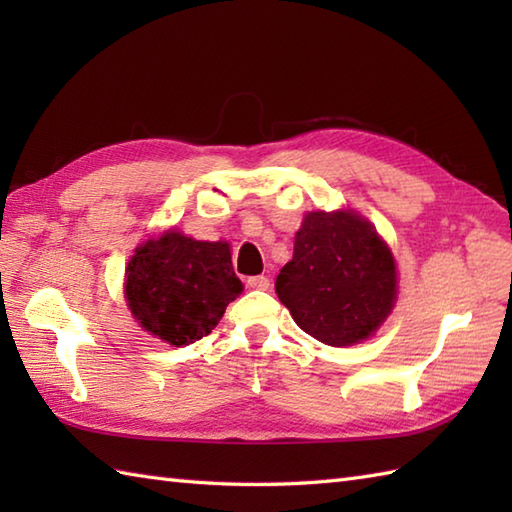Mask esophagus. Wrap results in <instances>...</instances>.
Wrapping results in <instances>:
<instances>
[{"instance_id": "esophagus-1", "label": "esophagus", "mask_w": 512, "mask_h": 512, "mask_svg": "<svg viewBox=\"0 0 512 512\" xmlns=\"http://www.w3.org/2000/svg\"><path fill=\"white\" fill-rule=\"evenodd\" d=\"M246 284H248V288H253V290H268L270 279L264 277V275H257V277H248Z\"/></svg>"}]
</instances>
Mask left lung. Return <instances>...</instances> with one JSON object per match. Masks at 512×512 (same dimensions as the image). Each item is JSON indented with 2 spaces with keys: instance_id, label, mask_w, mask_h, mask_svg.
Returning a JSON list of instances; mask_svg holds the SVG:
<instances>
[{
  "instance_id": "1",
  "label": "left lung",
  "mask_w": 512,
  "mask_h": 512,
  "mask_svg": "<svg viewBox=\"0 0 512 512\" xmlns=\"http://www.w3.org/2000/svg\"><path fill=\"white\" fill-rule=\"evenodd\" d=\"M275 290L299 328L345 347L369 339L398 295L396 262L376 228L354 211H312Z\"/></svg>"
}]
</instances>
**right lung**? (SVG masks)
Segmentation results:
<instances>
[{
	"label": "right lung",
	"instance_id": "obj_1",
	"mask_svg": "<svg viewBox=\"0 0 512 512\" xmlns=\"http://www.w3.org/2000/svg\"><path fill=\"white\" fill-rule=\"evenodd\" d=\"M239 292L226 242H200L173 228L140 244L125 268L134 319L176 347L211 334Z\"/></svg>",
	"mask_w": 512,
	"mask_h": 512
}]
</instances>
